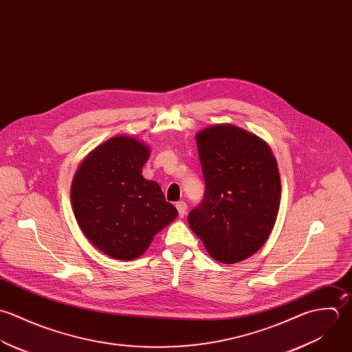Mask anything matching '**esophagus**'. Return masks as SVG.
<instances>
[{"label":"esophagus","instance_id":"esophagus-1","mask_svg":"<svg viewBox=\"0 0 352 352\" xmlns=\"http://www.w3.org/2000/svg\"><path fill=\"white\" fill-rule=\"evenodd\" d=\"M176 209H177V212H179V216H180V217H184V216H186V212H187V204L183 202V201H180V202L176 204Z\"/></svg>","mask_w":352,"mask_h":352}]
</instances>
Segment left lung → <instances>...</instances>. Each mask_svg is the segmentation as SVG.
Returning <instances> with one entry per match:
<instances>
[{
    "label": "left lung",
    "mask_w": 352,
    "mask_h": 352,
    "mask_svg": "<svg viewBox=\"0 0 352 352\" xmlns=\"http://www.w3.org/2000/svg\"><path fill=\"white\" fill-rule=\"evenodd\" d=\"M197 144L205 195L190 212L188 226L213 259L240 262L274 227L281 198L276 158L262 139L231 124L201 131Z\"/></svg>",
    "instance_id": "1"
}]
</instances>
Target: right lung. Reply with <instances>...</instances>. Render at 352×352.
Masks as SVG:
<instances>
[{"instance_id":"1","label":"right lung","mask_w":352,"mask_h":352,"mask_svg":"<svg viewBox=\"0 0 352 352\" xmlns=\"http://www.w3.org/2000/svg\"><path fill=\"white\" fill-rule=\"evenodd\" d=\"M148 154L136 139L115 136L93 150L74 177L71 201L80 230L115 259L140 256L177 217L161 187L142 176Z\"/></svg>"}]
</instances>
